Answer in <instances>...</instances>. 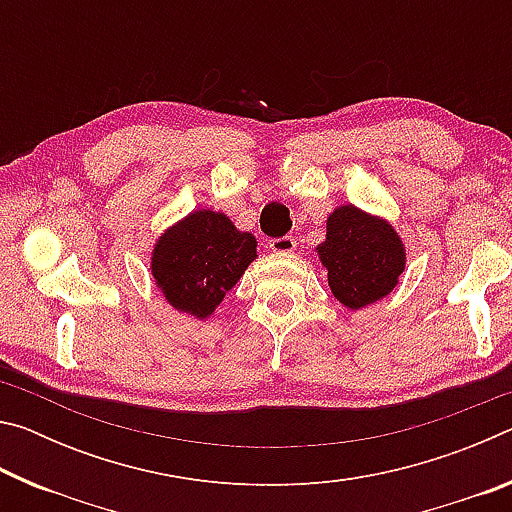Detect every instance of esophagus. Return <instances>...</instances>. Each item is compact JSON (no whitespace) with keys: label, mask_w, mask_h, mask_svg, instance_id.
Masks as SVG:
<instances>
[{"label":"esophagus","mask_w":512,"mask_h":512,"mask_svg":"<svg viewBox=\"0 0 512 512\" xmlns=\"http://www.w3.org/2000/svg\"><path fill=\"white\" fill-rule=\"evenodd\" d=\"M268 248L273 250V253H282V255H289V253H296V239L293 237H280V239H271L268 241Z\"/></svg>","instance_id":"esophagus-1"}]
</instances>
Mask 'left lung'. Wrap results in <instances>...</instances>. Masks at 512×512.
Listing matches in <instances>:
<instances>
[{"label": "left lung", "mask_w": 512, "mask_h": 512, "mask_svg": "<svg viewBox=\"0 0 512 512\" xmlns=\"http://www.w3.org/2000/svg\"><path fill=\"white\" fill-rule=\"evenodd\" d=\"M316 253L334 298L352 311L386 298L406 266V250L393 225L354 205L336 207L327 216V235Z\"/></svg>", "instance_id": "obj_1"}]
</instances>
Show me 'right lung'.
I'll return each instance as SVG.
<instances>
[{"label":"right lung","mask_w":512,"mask_h":512,"mask_svg":"<svg viewBox=\"0 0 512 512\" xmlns=\"http://www.w3.org/2000/svg\"><path fill=\"white\" fill-rule=\"evenodd\" d=\"M255 259L250 232L237 230L223 212L194 210L155 241L151 275L173 309L205 320Z\"/></svg>","instance_id":"obj_1"}]
</instances>
